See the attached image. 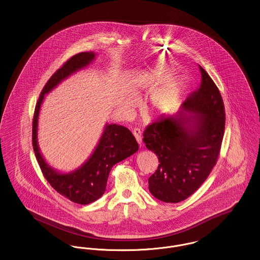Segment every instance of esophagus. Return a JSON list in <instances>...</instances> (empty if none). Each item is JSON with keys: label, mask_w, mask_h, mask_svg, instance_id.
Here are the masks:
<instances>
[{"label": "esophagus", "mask_w": 260, "mask_h": 260, "mask_svg": "<svg viewBox=\"0 0 260 260\" xmlns=\"http://www.w3.org/2000/svg\"><path fill=\"white\" fill-rule=\"evenodd\" d=\"M133 134H134V136L136 137V141L138 142V144L141 145V142H142V135H141L140 129H139V128H135V129L133 131Z\"/></svg>", "instance_id": "esophagus-1"}]
</instances>
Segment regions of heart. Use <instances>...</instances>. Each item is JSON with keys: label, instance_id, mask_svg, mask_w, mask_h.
I'll return each instance as SVG.
<instances>
[{"label": "heart", "instance_id": "b5f03b06", "mask_svg": "<svg viewBox=\"0 0 260 260\" xmlns=\"http://www.w3.org/2000/svg\"><path fill=\"white\" fill-rule=\"evenodd\" d=\"M177 82L174 79L168 80L161 87L157 88L151 95L150 103L152 110L156 113L168 111L177 96ZM136 104L135 96L125 95L119 101L120 108L124 112H131Z\"/></svg>", "mask_w": 260, "mask_h": 260}]
</instances>
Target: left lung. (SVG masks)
<instances>
[{
  "label": "left lung",
  "instance_id": "8db88e82",
  "mask_svg": "<svg viewBox=\"0 0 260 260\" xmlns=\"http://www.w3.org/2000/svg\"><path fill=\"white\" fill-rule=\"evenodd\" d=\"M199 68L200 87L180 110L161 115L143 133V142L160 162L149 177V191L165 203H179L197 191L220 152L225 128L222 98L210 75Z\"/></svg>",
  "mask_w": 260,
  "mask_h": 260
}]
</instances>
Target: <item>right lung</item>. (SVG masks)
<instances>
[{
    "mask_svg": "<svg viewBox=\"0 0 260 260\" xmlns=\"http://www.w3.org/2000/svg\"><path fill=\"white\" fill-rule=\"evenodd\" d=\"M94 57V52L86 51L75 54L65 62L45 85L38 99L33 118L32 143L42 173L57 193L80 205H87L100 198L106 190L112 167L138 150L136 138L128 128L119 124H106L91 156L79 169L71 173H61L55 171L45 161L40 152L37 138L38 119L45 94L49 93L70 75L87 67Z\"/></svg>",
    "mask_w": 260,
    "mask_h": 260,
    "instance_id": "add662e5",
    "label": "right lung"
}]
</instances>
